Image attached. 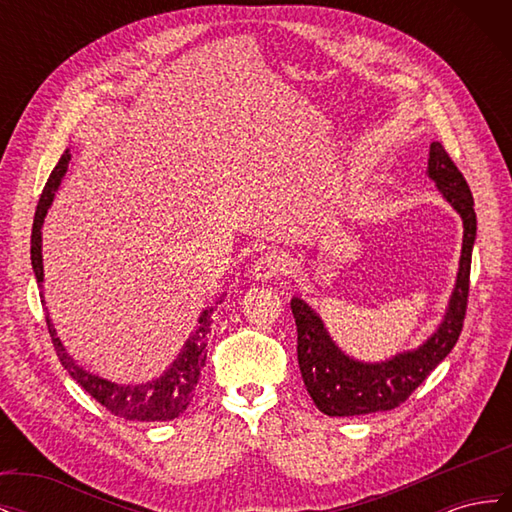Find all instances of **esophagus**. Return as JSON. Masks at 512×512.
<instances>
[{
	"label": "esophagus",
	"instance_id": "34e87169",
	"mask_svg": "<svg viewBox=\"0 0 512 512\" xmlns=\"http://www.w3.org/2000/svg\"><path fill=\"white\" fill-rule=\"evenodd\" d=\"M290 271V256L282 250H271L262 254L252 267V280L256 282H267L273 277H280Z\"/></svg>",
	"mask_w": 512,
	"mask_h": 512
}]
</instances>
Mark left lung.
Returning <instances> with one entry per match:
<instances>
[{
  "mask_svg": "<svg viewBox=\"0 0 512 512\" xmlns=\"http://www.w3.org/2000/svg\"><path fill=\"white\" fill-rule=\"evenodd\" d=\"M427 173L442 196L463 220V247L457 284L438 331L416 350L395 354L382 363H361L339 350L320 316L299 297L290 301L297 322V356L301 376L320 412L329 416H359L393 410L416 391L457 344L466 318L470 292L472 245L476 213L470 185L440 143H431Z\"/></svg>",
  "mask_w": 512,
  "mask_h": 512,
  "instance_id": "8db88e82",
  "label": "left lung"
}]
</instances>
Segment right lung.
Listing matches in <instances>:
<instances>
[{
  "mask_svg": "<svg viewBox=\"0 0 512 512\" xmlns=\"http://www.w3.org/2000/svg\"><path fill=\"white\" fill-rule=\"evenodd\" d=\"M70 162V151L66 149L64 156L59 158L57 166L53 168V173L46 181L44 190L40 194L38 207H36V218H34V228H32V267L36 273L38 284L44 280V269H42V222L46 209L51 207L55 192L59 188L61 179H64L66 170ZM211 314L213 307L205 309L198 318V327L190 335L188 342H185L183 350L175 359V363L170 365L164 374L156 380H151L147 384H115L108 382L100 376L89 374L87 369H83L79 363H76L72 356L66 352L64 344L55 333L53 322L49 318V312H46V327H49L51 339L55 352L59 356L61 365L68 369V374L79 382L83 389L94 397L96 401L111 410L115 416H123L128 421H173L177 418L194 397L196 384L200 378V369L205 367L207 359V342H209V333H211Z\"/></svg>",
  "mask_w": 512,
  "mask_h": 512,
  "instance_id": "add662e5",
  "label": "right lung"
}]
</instances>
